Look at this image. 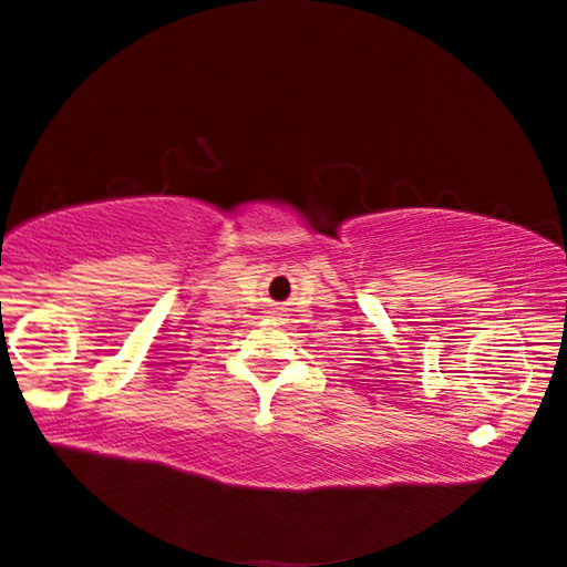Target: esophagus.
<instances>
[{
	"label": "esophagus",
	"instance_id": "obj_1",
	"mask_svg": "<svg viewBox=\"0 0 567 567\" xmlns=\"http://www.w3.org/2000/svg\"><path fill=\"white\" fill-rule=\"evenodd\" d=\"M272 316H282V310H272Z\"/></svg>",
	"mask_w": 567,
	"mask_h": 567
}]
</instances>
